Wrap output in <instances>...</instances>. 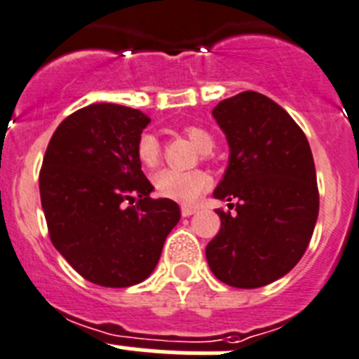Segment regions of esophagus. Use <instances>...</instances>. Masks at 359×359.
Listing matches in <instances>:
<instances>
[{"label": "esophagus", "instance_id": "34e87169", "mask_svg": "<svg viewBox=\"0 0 359 359\" xmlns=\"http://www.w3.org/2000/svg\"><path fill=\"white\" fill-rule=\"evenodd\" d=\"M194 212H197V208L195 205H181V215L187 218V216H191Z\"/></svg>", "mask_w": 359, "mask_h": 359}]
</instances>
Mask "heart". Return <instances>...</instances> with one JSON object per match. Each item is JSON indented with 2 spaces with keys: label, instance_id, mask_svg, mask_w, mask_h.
Here are the masks:
<instances>
[{
  "label": "heart",
  "instance_id": "1",
  "mask_svg": "<svg viewBox=\"0 0 359 359\" xmlns=\"http://www.w3.org/2000/svg\"><path fill=\"white\" fill-rule=\"evenodd\" d=\"M184 136L195 144L201 151H211L215 140L205 129L197 126H187L183 129ZM136 157L143 168L151 169L161 162L162 147L157 136L151 133H143L137 137ZM211 184V176L201 169L194 171H175V169H162L154 176V187L161 197L171 198L181 204H195L202 194Z\"/></svg>",
  "mask_w": 359,
  "mask_h": 359
}]
</instances>
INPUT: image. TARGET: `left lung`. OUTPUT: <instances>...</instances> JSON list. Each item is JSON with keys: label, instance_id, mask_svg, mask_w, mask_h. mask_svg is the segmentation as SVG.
Instances as JSON below:
<instances>
[{"label": "left lung", "instance_id": "8db88e82", "mask_svg": "<svg viewBox=\"0 0 359 359\" xmlns=\"http://www.w3.org/2000/svg\"><path fill=\"white\" fill-rule=\"evenodd\" d=\"M212 116L229 141L223 180L212 191L222 229L205 248L209 269L233 288H260L288 274L305 253L319 212L314 158L304 130L272 99L246 90Z\"/></svg>", "mask_w": 359, "mask_h": 359}]
</instances>
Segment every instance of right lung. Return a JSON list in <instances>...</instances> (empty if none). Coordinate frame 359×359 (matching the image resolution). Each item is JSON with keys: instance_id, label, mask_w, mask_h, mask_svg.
<instances>
[{"instance_id": "1", "label": "right lung", "mask_w": 359, "mask_h": 359, "mask_svg": "<svg viewBox=\"0 0 359 359\" xmlns=\"http://www.w3.org/2000/svg\"><path fill=\"white\" fill-rule=\"evenodd\" d=\"M148 123L140 109L85 106L60 122L45 151L40 195L50 241L94 285L144 281L180 222L175 201L150 197L154 187L136 157Z\"/></svg>"}]
</instances>
